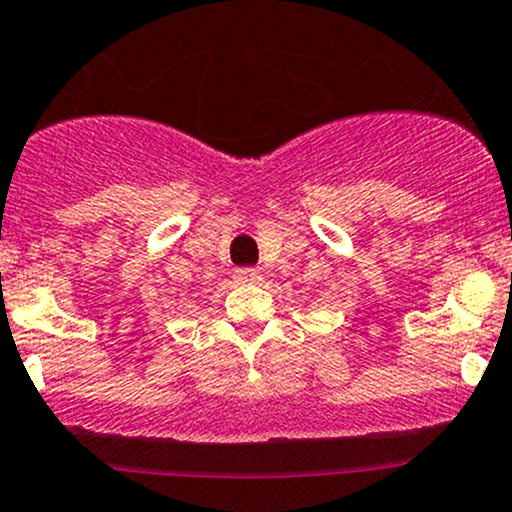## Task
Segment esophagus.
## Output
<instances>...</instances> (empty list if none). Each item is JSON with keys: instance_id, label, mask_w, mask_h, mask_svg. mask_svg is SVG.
<instances>
[{"instance_id": "esophagus-1", "label": "esophagus", "mask_w": 512, "mask_h": 512, "mask_svg": "<svg viewBox=\"0 0 512 512\" xmlns=\"http://www.w3.org/2000/svg\"><path fill=\"white\" fill-rule=\"evenodd\" d=\"M234 278H237L239 283H261L263 273L258 271V268H237V271H234Z\"/></svg>"}]
</instances>
